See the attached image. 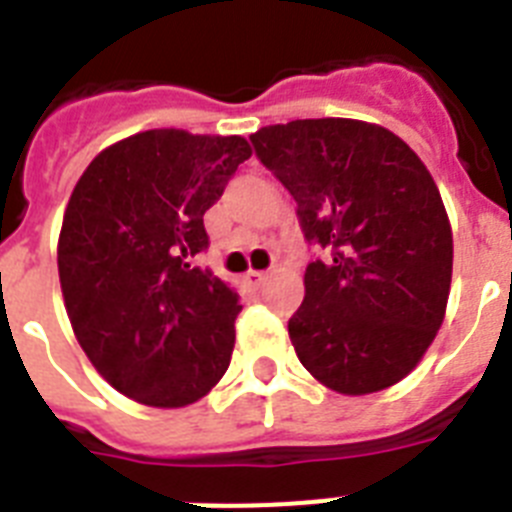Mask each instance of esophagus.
<instances>
[{"instance_id":"1","label":"esophagus","mask_w":512,"mask_h":512,"mask_svg":"<svg viewBox=\"0 0 512 512\" xmlns=\"http://www.w3.org/2000/svg\"><path fill=\"white\" fill-rule=\"evenodd\" d=\"M265 278H268V273H265V270H249L247 276H244V284L252 286V289H257V286L265 284Z\"/></svg>"}]
</instances>
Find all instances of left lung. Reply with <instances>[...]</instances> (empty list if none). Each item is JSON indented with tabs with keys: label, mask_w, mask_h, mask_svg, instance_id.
Segmentation results:
<instances>
[{
	"label": "left lung",
	"mask_w": 512,
	"mask_h": 512,
	"mask_svg": "<svg viewBox=\"0 0 512 512\" xmlns=\"http://www.w3.org/2000/svg\"><path fill=\"white\" fill-rule=\"evenodd\" d=\"M249 141L321 252L289 318L299 363L339 394L402 381L434 342L452 281L450 220L421 157L350 118L292 120Z\"/></svg>",
	"instance_id": "1"
}]
</instances>
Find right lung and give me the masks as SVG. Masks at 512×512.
I'll use <instances>...</instances> for the list:
<instances>
[{"instance_id": "right-lung-1", "label": "right lung", "mask_w": 512, "mask_h": 512, "mask_svg": "<svg viewBox=\"0 0 512 512\" xmlns=\"http://www.w3.org/2000/svg\"><path fill=\"white\" fill-rule=\"evenodd\" d=\"M252 155L242 136L155 128L99 152L62 218L57 268L78 344L107 384L184 407L234 352L239 294L197 265L205 213Z\"/></svg>"}]
</instances>
